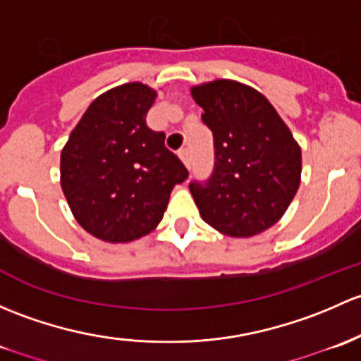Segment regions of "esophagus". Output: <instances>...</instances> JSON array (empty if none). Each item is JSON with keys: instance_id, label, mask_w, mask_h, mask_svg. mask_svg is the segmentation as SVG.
I'll list each match as a JSON object with an SVG mask.
<instances>
[{"instance_id": "esophagus-1", "label": "esophagus", "mask_w": 361, "mask_h": 361, "mask_svg": "<svg viewBox=\"0 0 361 361\" xmlns=\"http://www.w3.org/2000/svg\"><path fill=\"white\" fill-rule=\"evenodd\" d=\"M179 156H180L182 163H184L185 166H189V163H191V158H189V149H188V147H182V149L179 151Z\"/></svg>"}]
</instances>
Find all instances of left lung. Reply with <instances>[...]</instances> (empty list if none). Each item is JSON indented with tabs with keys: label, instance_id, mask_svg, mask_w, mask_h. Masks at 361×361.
Returning <instances> with one entry per match:
<instances>
[{
	"label": "left lung",
	"instance_id": "left-lung-1",
	"mask_svg": "<svg viewBox=\"0 0 361 361\" xmlns=\"http://www.w3.org/2000/svg\"><path fill=\"white\" fill-rule=\"evenodd\" d=\"M192 99L214 135V170L189 191L207 224L247 238L276 224L300 184V147L271 102L247 85L217 80Z\"/></svg>",
	"mask_w": 361,
	"mask_h": 361
}]
</instances>
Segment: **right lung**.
Returning a JSON list of instances; mask_svg holds the SVG:
<instances>
[{
    "instance_id": "right-lung-1",
    "label": "right lung",
    "mask_w": 361,
    "mask_h": 361,
    "mask_svg": "<svg viewBox=\"0 0 361 361\" xmlns=\"http://www.w3.org/2000/svg\"><path fill=\"white\" fill-rule=\"evenodd\" d=\"M156 92L126 83L99 95L61 154V184L74 217L90 235L125 243L163 219L173 185L189 172L146 123Z\"/></svg>"
}]
</instances>
